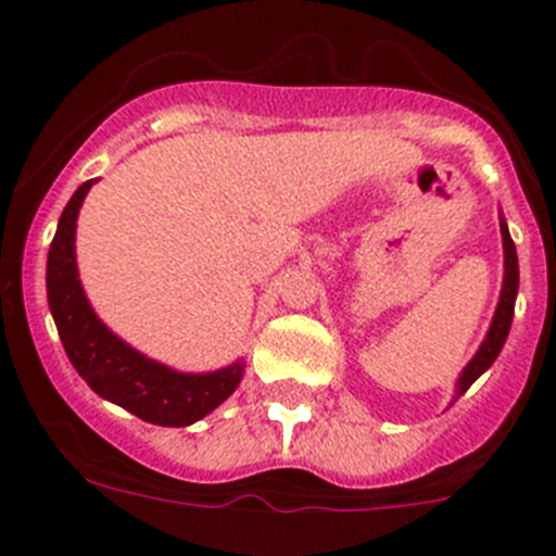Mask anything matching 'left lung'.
I'll use <instances>...</instances> for the list:
<instances>
[{"label": "left lung", "instance_id": "obj_1", "mask_svg": "<svg viewBox=\"0 0 556 556\" xmlns=\"http://www.w3.org/2000/svg\"><path fill=\"white\" fill-rule=\"evenodd\" d=\"M501 239H504V287H501L498 306H495L488 337H484V342H481V348L476 351V356L470 358L468 367L462 370L459 381H456V397L465 395L476 378H479L481 372L488 370L495 358H498L501 348H504V342H507L509 326H513L515 294H518V253H515V242H513V236H509V228L504 219H501Z\"/></svg>", "mask_w": 556, "mask_h": 556}]
</instances>
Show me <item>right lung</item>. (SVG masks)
Returning <instances> with one entry per match:
<instances>
[{
  "label": "right lung",
  "instance_id": "1",
  "mask_svg": "<svg viewBox=\"0 0 556 556\" xmlns=\"http://www.w3.org/2000/svg\"><path fill=\"white\" fill-rule=\"evenodd\" d=\"M94 180H86L66 203L47 258L49 312L55 317L68 362L97 395L147 424L191 426L239 387L244 362L214 372H178L132 351L97 317L83 292L75 258L77 214Z\"/></svg>",
  "mask_w": 556,
  "mask_h": 556
}]
</instances>
